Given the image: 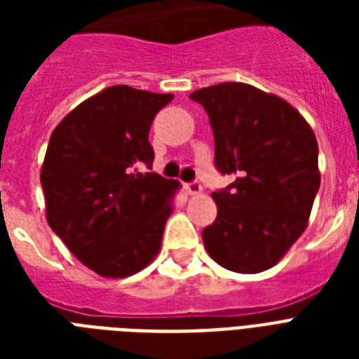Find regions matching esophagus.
Masks as SVG:
<instances>
[{
  "label": "esophagus",
  "instance_id": "obj_1",
  "mask_svg": "<svg viewBox=\"0 0 359 359\" xmlns=\"http://www.w3.org/2000/svg\"><path fill=\"white\" fill-rule=\"evenodd\" d=\"M184 188H186V191L190 194V196H197V194H201V191H203L201 182H199V180H191V182H186Z\"/></svg>",
  "mask_w": 359,
  "mask_h": 359
}]
</instances>
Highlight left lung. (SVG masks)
<instances>
[{"label":"left lung","mask_w":359,"mask_h":359,"mask_svg":"<svg viewBox=\"0 0 359 359\" xmlns=\"http://www.w3.org/2000/svg\"><path fill=\"white\" fill-rule=\"evenodd\" d=\"M214 134V165L235 177L212 194L218 216L203 229L208 255L238 273L272 268L300 238L320 186L311 126L276 95L238 81L190 95Z\"/></svg>","instance_id":"8db88e82"}]
</instances>
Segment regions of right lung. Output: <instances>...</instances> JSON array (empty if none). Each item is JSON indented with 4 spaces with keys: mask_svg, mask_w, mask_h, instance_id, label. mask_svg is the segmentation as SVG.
<instances>
[{
    "mask_svg": "<svg viewBox=\"0 0 359 359\" xmlns=\"http://www.w3.org/2000/svg\"><path fill=\"white\" fill-rule=\"evenodd\" d=\"M173 95L114 86L53 130L42 163L46 218L67 248L104 278H126L156 257L179 182L152 169V119Z\"/></svg>",
    "mask_w": 359,
    "mask_h": 359,
    "instance_id": "obj_1",
    "label": "right lung"
}]
</instances>
